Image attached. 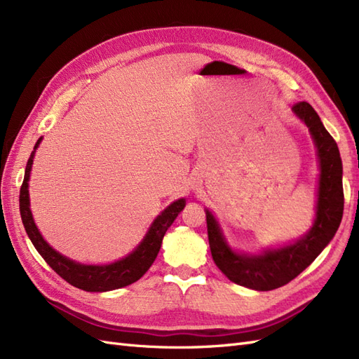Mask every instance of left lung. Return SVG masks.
<instances>
[{
    "label": "left lung",
    "mask_w": 359,
    "mask_h": 359,
    "mask_svg": "<svg viewBox=\"0 0 359 359\" xmlns=\"http://www.w3.org/2000/svg\"><path fill=\"white\" fill-rule=\"evenodd\" d=\"M292 111L309 127L318 151V201L310 231L292 244L266 248L262 253L235 252L212 212L205 210L214 264L233 283L253 290H273L299 276L330 244L343 217V165L339 147L307 102L293 104Z\"/></svg>",
    "instance_id": "left-lung-1"
}]
</instances>
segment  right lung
<instances>
[{
	"mask_svg": "<svg viewBox=\"0 0 359 359\" xmlns=\"http://www.w3.org/2000/svg\"><path fill=\"white\" fill-rule=\"evenodd\" d=\"M40 142L41 137L36 142L34 151H32L28 158L24 182L19 194L20 217H22L24 227L32 245L36 247L40 256L46 260V264L55 271L60 277H62L67 283L78 289L86 292H107L135 283V281L142 277L149 269V266L153 265L160 252L163 236H165L170 224L175 222L178 214L184 210L186 199H178L175 202H172L166 210H163L156 217V220L151 223L144 240L140 241L133 252L128 253L126 257L106 265H85L81 262H74V260L58 253L55 248H52L45 241V238L41 236L40 231L37 229L34 219H32V212L29 208L28 181L32 168V160H34L36 149L39 148Z\"/></svg>",
	"mask_w": 359,
	"mask_h": 359,
	"instance_id": "1",
	"label": "right lung"
}]
</instances>
